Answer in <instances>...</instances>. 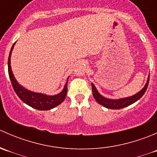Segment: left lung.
I'll return each mask as SVG.
<instances>
[{"label":"left lung","instance_id":"8db88e82","mask_svg":"<svg viewBox=\"0 0 157 157\" xmlns=\"http://www.w3.org/2000/svg\"><path fill=\"white\" fill-rule=\"evenodd\" d=\"M149 80H150V75L148 76L147 81L146 84H145L144 87L142 89L140 92H138L137 93L134 94V96H130V97L123 98V99H107V98L104 97V96H102V95L99 94L98 90H96V86H94L93 83H92V90H93V97H94V99H96V101L98 102V103L103 105L104 107H105V108L107 109H120L124 108V107H127L128 105L134 103V102H137L138 99H140V98L143 96V95L144 94L145 92H146L147 86H148Z\"/></svg>","mask_w":157,"mask_h":157}]
</instances>
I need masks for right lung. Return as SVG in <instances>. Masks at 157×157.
Segmentation results:
<instances>
[{
  "instance_id": "obj_1",
  "label": "right lung",
  "mask_w": 157,
  "mask_h": 157,
  "mask_svg": "<svg viewBox=\"0 0 157 157\" xmlns=\"http://www.w3.org/2000/svg\"><path fill=\"white\" fill-rule=\"evenodd\" d=\"M16 43V42H15ZM13 45L12 48L10 52L8 58V74L10 77L11 83H12L13 88L14 91L17 93V96H19L20 99L27 104L29 106L33 108L38 109V110H50V109L55 108L57 105H60L63 101L65 99L67 93V80L69 77L67 79V83L64 85V87L62 91L58 94L55 95V96H48V95L42 94V93H34V92L29 91L24 87L20 85L17 80L14 77L13 74L12 72L10 66V56L12 51L13 49L14 45Z\"/></svg>"
}]
</instances>
